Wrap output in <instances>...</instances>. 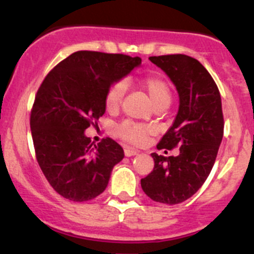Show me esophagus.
<instances>
[{
	"label": "esophagus",
	"mask_w": 254,
	"mask_h": 254,
	"mask_svg": "<svg viewBox=\"0 0 254 254\" xmlns=\"http://www.w3.org/2000/svg\"><path fill=\"white\" fill-rule=\"evenodd\" d=\"M124 153H125V156H127V157H131V156H135V155H137V151L135 150V148H130V147H125L124 148Z\"/></svg>",
	"instance_id": "esophagus-1"
}]
</instances>
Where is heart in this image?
Segmentation results:
<instances>
[{
    "label": "heart",
    "instance_id": "obj_1",
    "mask_svg": "<svg viewBox=\"0 0 254 254\" xmlns=\"http://www.w3.org/2000/svg\"><path fill=\"white\" fill-rule=\"evenodd\" d=\"M141 87L146 91L151 103L155 108L166 107L167 108L171 103V88L167 82L162 77L156 75L146 76L140 82ZM125 84L123 82L113 84L106 93V108L109 112H115L120 107L123 97L125 94ZM117 134L122 139L132 143H139L145 139L147 134V129L139 124H134L131 122H125L117 127Z\"/></svg>",
    "mask_w": 254,
    "mask_h": 254
}]
</instances>
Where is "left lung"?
I'll list each match as a JSON object with an SVG mask.
<instances>
[{
	"mask_svg": "<svg viewBox=\"0 0 254 254\" xmlns=\"http://www.w3.org/2000/svg\"><path fill=\"white\" fill-rule=\"evenodd\" d=\"M150 61L170 77L179 96L175 122L157 148L179 147V155L151 153L155 167L141 179V188L152 200L175 205L194 195L211 172L224 135L221 97L196 59L176 54L151 56Z\"/></svg>",
	"mask_w": 254,
	"mask_h": 254,
	"instance_id": "1",
	"label": "left lung"
}]
</instances>
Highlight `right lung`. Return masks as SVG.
Masks as SVG:
<instances>
[{
  "label": "right lung",
  "mask_w": 254,
  "mask_h": 254,
  "mask_svg": "<svg viewBox=\"0 0 254 254\" xmlns=\"http://www.w3.org/2000/svg\"><path fill=\"white\" fill-rule=\"evenodd\" d=\"M140 65L137 56L76 51L38 89L30 114L35 155L50 186L64 198L87 201L98 196L124 158L123 147L111 137L94 145L84 131L106 112L112 84Z\"/></svg>",
  "instance_id": "obj_1"
}]
</instances>
